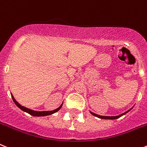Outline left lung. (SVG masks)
<instances>
[{
    "label": "left lung",
    "instance_id": "left-lung-1",
    "mask_svg": "<svg viewBox=\"0 0 147 147\" xmlns=\"http://www.w3.org/2000/svg\"><path fill=\"white\" fill-rule=\"evenodd\" d=\"M129 110H128V111H127V112L121 114V115H117V116H103V115H97V114H95V113H92V112H90V113H91V114L93 115H95V116H96V117H98V118H100V119H119V118H120L121 116H122L123 115L126 114L127 112H129Z\"/></svg>",
    "mask_w": 147,
    "mask_h": 147
}]
</instances>
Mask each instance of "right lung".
<instances>
[{
	"mask_svg": "<svg viewBox=\"0 0 147 147\" xmlns=\"http://www.w3.org/2000/svg\"><path fill=\"white\" fill-rule=\"evenodd\" d=\"M11 98H12V99H13V101H14V102H15V104L17 105V106H18V107H19V108L20 109V110H22L23 111H25V112L28 113V114L33 115V116H45V115H51V114L57 112L58 110H59L62 106V105H61L57 109H56V110H51V111H34V110H30V109H28V108H26V107H23V106L20 105L18 102H16V100L15 99V98H14V96H12V94H11Z\"/></svg>",
	"mask_w": 147,
	"mask_h": 147,
	"instance_id": "right-lung-1",
	"label": "right lung"
}]
</instances>
